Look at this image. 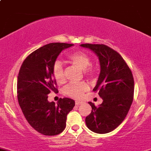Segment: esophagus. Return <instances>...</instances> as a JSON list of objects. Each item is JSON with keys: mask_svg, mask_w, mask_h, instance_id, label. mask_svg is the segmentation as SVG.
Returning <instances> with one entry per match:
<instances>
[{"mask_svg": "<svg viewBox=\"0 0 151 151\" xmlns=\"http://www.w3.org/2000/svg\"><path fill=\"white\" fill-rule=\"evenodd\" d=\"M82 103H83V102H82L81 101H80V100H76V105H81Z\"/></svg>", "mask_w": 151, "mask_h": 151, "instance_id": "34e87169", "label": "esophagus"}]
</instances>
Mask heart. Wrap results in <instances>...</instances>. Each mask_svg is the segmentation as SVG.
<instances>
[{"mask_svg": "<svg viewBox=\"0 0 151 151\" xmlns=\"http://www.w3.org/2000/svg\"><path fill=\"white\" fill-rule=\"evenodd\" d=\"M68 59L79 68L83 70V73L86 77L92 78L95 75L96 69L91 64V58L86 53L78 51L71 53L68 55ZM53 76L54 78L60 83L65 81L64 67L60 61L57 60L53 65ZM89 88L84 82L81 83H70L65 87L64 93L69 97L74 98H80Z\"/></svg>", "mask_w": 151, "mask_h": 151, "instance_id": "1", "label": "heart"}]
</instances>
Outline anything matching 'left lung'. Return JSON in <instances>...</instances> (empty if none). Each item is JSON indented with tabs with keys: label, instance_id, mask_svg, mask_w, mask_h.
I'll return each instance as SVG.
<instances>
[{
	"label": "left lung",
	"instance_id": "left-lung-1",
	"mask_svg": "<svg viewBox=\"0 0 151 151\" xmlns=\"http://www.w3.org/2000/svg\"><path fill=\"white\" fill-rule=\"evenodd\" d=\"M98 57L100 73L93 91H98L102 103L96 107L89 102L91 113L86 117L87 127L98 134L110 132L127 116L134 98L132 73L119 53L104 44H81Z\"/></svg>",
	"mask_w": 151,
	"mask_h": 151
}]
</instances>
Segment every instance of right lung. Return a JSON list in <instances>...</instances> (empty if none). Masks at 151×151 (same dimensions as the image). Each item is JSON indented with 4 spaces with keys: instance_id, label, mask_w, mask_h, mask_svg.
Segmentation results:
<instances>
[{
    "instance_id": "right-lung-1",
    "label": "right lung",
    "mask_w": 151,
    "mask_h": 151,
    "mask_svg": "<svg viewBox=\"0 0 151 151\" xmlns=\"http://www.w3.org/2000/svg\"><path fill=\"white\" fill-rule=\"evenodd\" d=\"M73 46L51 43L36 49L26 57L17 77L19 105L29 125L38 132L54 136L63 132L67 116L75 106L73 99L64 97L57 105L48 101L51 91L58 92L52 68L63 49Z\"/></svg>"
}]
</instances>
